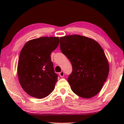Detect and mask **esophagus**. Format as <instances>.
I'll list each match as a JSON object with an SVG mask.
<instances>
[{"label": "esophagus", "instance_id": "1", "mask_svg": "<svg viewBox=\"0 0 124 124\" xmlns=\"http://www.w3.org/2000/svg\"><path fill=\"white\" fill-rule=\"evenodd\" d=\"M59 75H60V76L61 77H63L64 75V73L63 71H62V72H61L59 73Z\"/></svg>", "mask_w": 124, "mask_h": 124}]
</instances>
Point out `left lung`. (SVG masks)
<instances>
[{"mask_svg":"<svg viewBox=\"0 0 124 124\" xmlns=\"http://www.w3.org/2000/svg\"><path fill=\"white\" fill-rule=\"evenodd\" d=\"M60 49L72 65L73 71L67 80L73 92L84 98L96 96L109 71L102 47L90 38L70 35L60 38Z\"/></svg>","mask_w":124,"mask_h":124,"instance_id":"1","label":"left lung"}]
</instances>
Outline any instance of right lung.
Listing matches in <instances>:
<instances>
[{
	"instance_id": "1",
	"label": "right lung",
	"mask_w": 124,
	"mask_h": 124,
	"mask_svg": "<svg viewBox=\"0 0 124 124\" xmlns=\"http://www.w3.org/2000/svg\"><path fill=\"white\" fill-rule=\"evenodd\" d=\"M60 43L58 37H40L29 40L20 52L17 74L21 86L29 95L47 97L54 91L58 75L54 72L51 54Z\"/></svg>"
}]
</instances>
